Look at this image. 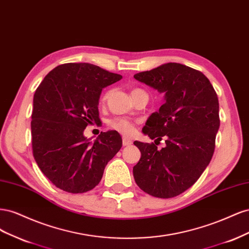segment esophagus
Masks as SVG:
<instances>
[{
	"instance_id": "esophagus-1",
	"label": "esophagus",
	"mask_w": 249,
	"mask_h": 249,
	"mask_svg": "<svg viewBox=\"0 0 249 249\" xmlns=\"http://www.w3.org/2000/svg\"><path fill=\"white\" fill-rule=\"evenodd\" d=\"M123 144H124V146H129V145L132 144V140H130L129 138H126V137H124L123 138Z\"/></svg>"
}]
</instances>
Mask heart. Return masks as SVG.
Listing matches in <instances>:
<instances>
[{
    "label": "heart",
    "mask_w": 249,
    "mask_h": 249,
    "mask_svg": "<svg viewBox=\"0 0 249 249\" xmlns=\"http://www.w3.org/2000/svg\"><path fill=\"white\" fill-rule=\"evenodd\" d=\"M140 91V89H134L132 91V94ZM109 92L105 93L103 96V101H105L107 99ZM109 125L112 127V129H114L120 133H123L124 135H131L134 132V124L130 122V120H127L125 118H122V117H116V118H113L112 120H110Z\"/></svg>",
    "instance_id": "heart-1"
}]
</instances>
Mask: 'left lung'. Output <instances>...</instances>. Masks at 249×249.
Instances as JSON below:
<instances>
[{
  "instance_id": "obj_1",
  "label": "left lung",
  "mask_w": 249,
  "mask_h": 249,
  "mask_svg": "<svg viewBox=\"0 0 249 249\" xmlns=\"http://www.w3.org/2000/svg\"><path fill=\"white\" fill-rule=\"evenodd\" d=\"M134 78L164 93V104L153 113L142 133L167 146L135 141L141 152L133 168L141 190L160 198L183 193L196 182L212 159L220 125L219 103L202 72L179 63H165Z\"/></svg>"
}]
</instances>
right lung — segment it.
<instances>
[{
  "label": "right lung",
  "mask_w": 249,
  "mask_h": 249,
  "mask_svg": "<svg viewBox=\"0 0 249 249\" xmlns=\"http://www.w3.org/2000/svg\"><path fill=\"white\" fill-rule=\"evenodd\" d=\"M90 63H66L51 71L33 99L34 159L51 182L70 193L90 191L101 182L107 163L122 148L116 131L102 132L93 142L84 136L97 124L103 88L122 80Z\"/></svg>",
  "instance_id": "obj_1"
}]
</instances>
